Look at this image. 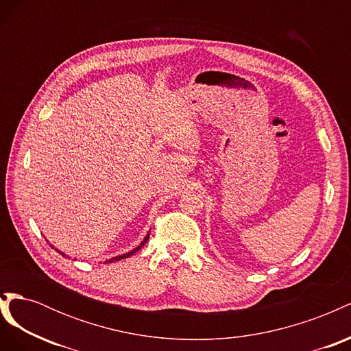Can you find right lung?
I'll return each instance as SVG.
<instances>
[{
  "mask_svg": "<svg viewBox=\"0 0 351 351\" xmlns=\"http://www.w3.org/2000/svg\"><path fill=\"white\" fill-rule=\"evenodd\" d=\"M147 240H149V232H147V234H146V236H145V239H143V241H142V243L139 244V246H137L136 249H133L132 252H127V253H124V254H120V256H115V258H111L110 261H105V263H107V262H108V263H111V262H115V261H121V259H125V258H129V256H132V254H134L136 252H139V250H141V249H142V247L145 246V243H146ZM49 246H51L52 249H56L54 246H52V244H49ZM56 250H57L58 253H61V254H62V256H66V253H62V252H60L58 249H56Z\"/></svg>",
  "mask_w": 351,
  "mask_h": 351,
  "instance_id": "1",
  "label": "right lung"
}]
</instances>
